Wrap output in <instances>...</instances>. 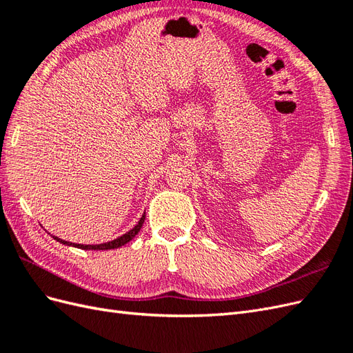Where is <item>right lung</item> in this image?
Instances as JSON below:
<instances>
[{"mask_svg": "<svg viewBox=\"0 0 353 353\" xmlns=\"http://www.w3.org/2000/svg\"><path fill=\"white\" fill-rule=\"evenodd\" d=\"M144 219H145V213H144V215L141 216V219L138 221V223H137V225H135L131 231H128L126 234H123L122 237H117V239H116V240H113V241L103 243V244H77V243H69V241H65V240H61V239L54 237V236H52V237H54V240L60 241L61 244L73 245V248H78V249H82V250H110V249H117V248H121V245L126 244L128 241H131V240L137 236L138 231L141 230L143 223H144Z\"/></svg>", "mask_w": 353, "mask_h": 353, "instance_id": "1", "label": "right lung"}]
</instances>
